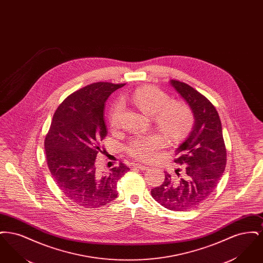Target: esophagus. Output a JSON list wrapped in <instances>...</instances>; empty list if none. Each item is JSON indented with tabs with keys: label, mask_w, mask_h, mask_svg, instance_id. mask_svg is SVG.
Wrapping results in <instances>:
<instances>
[{
	"label": "esophagus",
	"mask_w": 263,
	"mask_h": 263,
	"mask_svg": "<svg viewBox=\"0 0 263 263\" xmlns=\"http://www.w3.org/2000/svg\"><path fill=\"white\" fill-rule=\"evenodd\" d=\"M133 166L138 167V168H140V170H142V171H147V170L149 168V166H148V165H146V164H142V163H133Z\"/></svg>",
	"instance_id": "obj_1"
}]
</instances>
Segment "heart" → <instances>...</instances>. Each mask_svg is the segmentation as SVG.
<instances>
[{"instance_id":"1","label":"heart","mask_w":263,"mask_h":263,"mask_svg":"<svg viewBox=\"0 0 263 263\" xmlns=\"http://www.w3.org/2000/svg\"><path fill=\"white\" fill-rule=\"evenodd\" d=\"M131 100L142 112L155 116V121L163 133L171 139L183 137L193 124V113L187 104L172 101L160 88L145 86L137 88ZM123 104L117 101L109 113V124L112 128L119 125ZM166 144L160 133H150L133 138L127 145V153L134 159L149 162L154 160Z\"/></svg>"}]
</instances>
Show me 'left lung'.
I'll use <instances>...</instances> for the list:
<instances>
[{
  "label": "left lung",
  "mask_w": 263,
  "mask_h": 263,
  "mask_svg": "<svg viewBox=\"0 0 263 263\" xmlns=\"http://www.w3.org/2000/svg\"><path fill=\"white\" fill-rule=\"evenodd\" d=\"M171 85L186 101L194 117V125L185 141L176 149L175 163L183 166L175 171L177 177L165 173L162 185L152 189L153 198L164 208L186 211L206 200L225 171L227 151L222 124L215 106L187 84L171 80Z\"/></svg>",
  "instance_id": "1"
}]
</instances>
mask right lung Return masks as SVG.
<instances>
[{"mask_svg": "<svg viewBox=\"0 0 263 263\" xmlns=\"http://www.w3.org/2000/svg\"><path fill=\"white\" fill-rule=\"evenodd\" d=\"M125 84L99 82L67 97L53 115L44 148L51 175L76 205L98 208L117 197V181L130 170L123 163L103 175L96 158L107 131L103 118L108 97Z\"/></svg>", "mask_w": 263, "mask_h": 263, "instance_id": "1", "label": "right lung"}]
</instances>
